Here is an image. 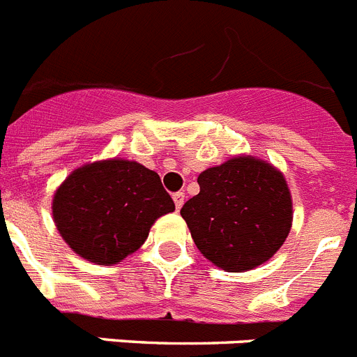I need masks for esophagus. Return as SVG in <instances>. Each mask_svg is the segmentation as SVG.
<instances>
[{"label":"esophagus","instance_id":"34e87169","mask_svg":"<svg viewBox=\"0 0 357 357\" xmlns=\"http://www.w3.org/2000/svg\"><path fill=\"white\" fill-rule=\"evenodd\" d=\"M172 199H174L176 210H179V208L183 206V202H185V194H183V192H176V194L172 195Z\"/></svg>","mask_w":357,"mask_h":357}]
</instances>
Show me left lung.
<instances>
[{
  "label": "left lung",
  "instance_id": "8db88e82",
  "mask_svg": "<svg viewBox=\"0 0 357 357\" xmlns=\"http://www.w3.org/2000/svg\"><path fill=\"white\" fill-rule=\"evenodd\" d=\"M199 194L183 204L181 217L195 245L229 272L261 265L290 233L291 197L271 163L240 156L199 174Z\"/></svg>",
  "mask_w": 357,
  "mask_h": 357
}]
</instances>
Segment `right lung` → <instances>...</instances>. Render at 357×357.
Segmentation results:
<instances>
[{
	"mask_svg": "<svg viewBox=\"0 0 357 357\" xmlns=\"http://www.w3.org/2000/svg\"><path fill=\"white\" fill-rule=\"evenodd\" d=\"M174 211L162 179L137 162L107 160L75 171L53 199V217L76 255L114 265L135 252L158 217Z\"/></svg>",
	"mask_w": 357,
	"mask_h": 357,
	"instance_id": "obj_1",
	"label": "right lung"
}]
</instances>
